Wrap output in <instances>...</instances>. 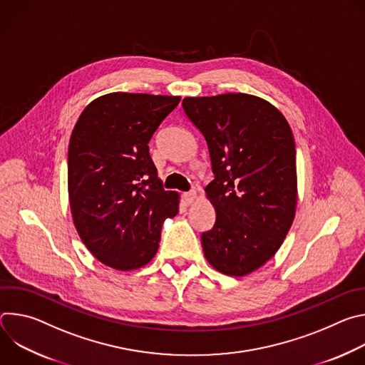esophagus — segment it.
<instances>
[{"mask_svg":"<svg viewBox=\"0 0 365 365\" xmlns=\"http://www.w3.org/2000/svg\"><path fill=\"white\" fill-rule=\"evenodd\" d=\"M183 199H185V202L187 203V205H190L195 199H196V192L195 190H190V192H186L185 195H183Z\"/></svg>","mask_w":365,"mask_h":365,"instance_id":"esophagus-1","label":"esophagus"}]
</instances>
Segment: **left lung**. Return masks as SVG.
Returning <instances> with one entry per match:
<instances>
[{
    "label": "left lung",
    "instance_id": "1",
    "mask_svg": "<svg viewBox=\"0 0 365 365\" xmlns=\"http://www.w3.org/2000/svg\"><path fill=\"white\" fill-rule=\"evenodd\" d=\"M182 107L210 150L215 207L202 232L203 254L218 272L241 277L266 264L294 220L296 147L283 114L248 93L185 98Z\"/></svg>",
    "mask_w": 365,
    "mask_h": 365
}]
</instances>
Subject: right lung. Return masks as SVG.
Masks as SVG:
<instances>
[{
  "label": "right lung",
  "mask_w": 365,
  "mask_h": 365,
  "mask_svg": "<svg viewBox=\"0 0 365 365\" xmlns=\"http://www.w3.org/2000/svg\"><path fill=\"white\" fill-rule=\"evenodd\" d=\"M180 96L113 92L81 114L68 151L69 203L76 231L101 263L135 270L155 255L179 195L165 190L148 141Z\"/></svg>",
  "instance_id": "obj_1"
}]
</instances>
